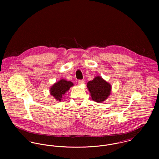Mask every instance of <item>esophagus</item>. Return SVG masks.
<instances>
[{"label":"esophagus","instance_id":"1","mask_svg":"<svg viewBox=\"0 0 159 159\" xmlns=\"http://www.w3.org/2000/svg\"><path fill=\"white\" fill-rule=\"evenodd\" d=\"M83 83H84V81H83V80H80L78 81V84H83Z\"/></svg>","mask_w":159,"mask_h":159}]
</instances>
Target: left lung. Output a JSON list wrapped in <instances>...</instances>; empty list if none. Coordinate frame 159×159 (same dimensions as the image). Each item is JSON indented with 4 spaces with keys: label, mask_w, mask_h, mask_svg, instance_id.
Returning a JSON list of instances; mask_svg holds the SVG:
<instances>
[{
    "label": "left lung",
    "mask_w": 159,
    "mask_h": 159,
    "mask_svg": "<svg viewBox=\"0 0 159 159\" xmlns=\"http://www.w3.org/2000/svg\"><path fill=\"white\" fill-rule=\"evenodd\" d=\"M87 87L91 93L92 99L98 103L106 100L111 91V84L99 76H95L93 80L89 81Z\"/></svg>",
    "instance_id": "obj_1"
}]
</instances>
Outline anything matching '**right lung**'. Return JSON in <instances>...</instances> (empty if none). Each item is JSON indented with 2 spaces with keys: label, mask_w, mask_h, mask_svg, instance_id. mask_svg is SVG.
<instances>
[{
  "label": "right lung",
  "mask_w": 159,
  "mask_h": 159,
  "mask_svg": "<svg viewBox=\"0 0 159 159\" xmlns=\"http://www.w3.org/2000/svg\"><path fill=\"white\" fill-rule=\"evenodd\" d=\"M73 86L72 82L62 79L54 83L50 88V93L56 100L61 102L64 95Z\"/></svg>",
  "instance_id": "1"
}]
</instances>
